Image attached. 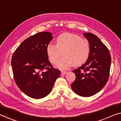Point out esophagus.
<instances>
[{
    "mask_svg": "<svg viewBox=\"0 0 121 121\" xmlns=\"http://www.w3.org/2000/svg\"><path fill=\"white\" fill-rule=\"evenodd\" d=\"M67 73L66 71H61V75H65V74Z\"/></svg>",
    "mask_w": 121,
    "mask_h": 121,
    "instance_id": "34e87169",
    "label": "esophagus"
}]
</instances>
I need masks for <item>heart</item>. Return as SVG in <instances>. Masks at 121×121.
I'll return each mask as SVG.
<instances>
[{
  "label": "heart",
  "instance_id": "obj_1",
  "mask_svg": "<svg viewBox=\"0 0 121 121\" xmlns=\"http://www.w3.org/2000/svg\"><path fill=\"white\" fill-rule=\"evenodd\" d=\"M46 52L50 62L55 64L61 56H64L56 66L61 69H66L73 65L78 66L87 60L90 52L88 40L79 35L70 33L61 34L56 38V45L49 43Z\"/></svg>",
  "mask_w": 121,
  "mask_h": 121
}]
</instances>
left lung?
<instances>
[{"instance_id": "left-lung-1", "label": "left lung", "mask_w": 121, "mask_h": 121, "mask_svg": "<svg viewBox=\"0 0 121 121\" xmlns=\"http://www.w3.org/2000/svg\"><path fill=\"white\" fill-rule=\"evenodd\" d=\"M89 43L90 52L85 64L73 72L75 74L72 88L83 97H89L98 93L106 85L109 77L111 56L106 46L96 35L84 33Z\"/></svg>"}]
</instances>
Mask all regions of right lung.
Returning <instances> with one entry per match:
<instances>
[{"label": "right lung", "mask_w": 121, "mask_h": 121, "mask_svg": "<svg viewBox=\"0 0 121 121\" xmlns=\"http://www.w3.org/2000/svg\"><path fill=\"white\" fill-rule=\"evenodd\" d=\"M53 37L50 32H40L19 46L11 59L15 82L23 93L35 99L51 93L60 71L52 67L46 52Z\"/></svg>", "instance_id": "add662e5"}]
</instances>
